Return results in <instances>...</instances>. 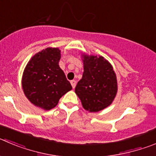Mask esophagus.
I'll list each match as a JSON object with an SVG mask.
<instances>
[{"label":"esophagus","instance_id":"34e87169","mask_svg":"<svg viewBox=\"0 0 156 156\" xmlns=\"http://www.w3.org/2000/svg\"><path fill=\"white\" fill-rule=\"evenodd\" d=\"M71 86H72V88H75V86H76V81H75V80H72V81H71Z\"/></svg>","mask_w":156,"mask_h":156}]
</instances>
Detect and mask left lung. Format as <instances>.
Listing matches in <instances>:
<instances>
[{
	"label": "left lung",
	"mask_w": 156,
	"mask_h": 156,
	"mask_svg": "<svg viewBox=\"0 0 156 156\" xmlns=\"http://www.w3.org/2000/svg\"><path fill=\"white\" fill-rule=\"evenodd\" d=\"M84 72L75 87L85 110L97 112L112 104L117 93V79L112 66L103 57L83 55Z\"/></svg>",
	"instance_id": "obj_1"
}]
</instances>
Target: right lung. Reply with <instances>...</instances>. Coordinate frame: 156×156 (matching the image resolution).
Wrapping results in <instances>:
<instances>
[{
  "label": "right lung",
  "mask_w": 156,
  "mask_h": 156,
  "mask_svg": "<svg viewBox=\"0 0 156 156\" xmlns=\"http://www.w3.org/2000/svg\"><path fill=\"white\" fill-rule=\"evenodd\" d=\"M60 58L58 48L44 49L32 57L23 74L22 88L26 97L44 110L55 108L72 88L58 65Z\"/></svg>",
  "instance_id": "obj_1"
}]
</instances>
